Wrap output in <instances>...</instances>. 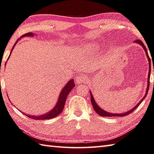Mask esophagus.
Masks as SVG:
<instances>
[{"label":"esophagus","mask_w":154,"mask_h":154,"mask_svg":"<svg viewBox=\"0 0 154 154\" xmlns=\"http://www.w3.org/2000/svg\"><path fill=\"white\" fill-rule=\"evenodd\" d=\"M87 77H88V76H86V75H82V76L81 77H77L76 79H75V81H76V82L77 83H85L86 82Z\"/></svg>","instance_id":"1"}]
</instances>
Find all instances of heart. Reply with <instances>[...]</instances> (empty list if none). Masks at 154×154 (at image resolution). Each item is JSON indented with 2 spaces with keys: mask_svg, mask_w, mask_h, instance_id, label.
<instances>
[{
  "mask_svg": "<svg viewBox=\"0 0 154 154\" xmlns=\"http://www.w3.org/2000/svg\"><path fill=\"white\" fill-rule=\"evenodd\" d=\"M87 48H88V47H85V49H87Z\"/></svg>",
  "mask_w": 154,
  "mask_h": 154,
  "instance_id": "1",
  "label": "heart"
}]
</instances>
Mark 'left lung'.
Returning <instances> with one entry per match:
<instances>
[{"mask_svg":"<svg viewBox=\"0 0 154 154\" xmlns=\"http://www.w3.org/2000/svg\"><path fill=\"white\" fill-rule=\"evenodd\" d=\"M135 42L139 44H140V45L143 47V48L144 49L145 52V54H146V56L147 57V59H148V61H149V74H148V80H147V89H146V92H145V96L143 97L141 100V101L139 102L137 104L135 107H133L131 110H130L129 111H127V112H124V113H120V114H113V113H110V112H106L105 110H103V109H102L100 107V106L97 104V103L96 102V101H95V100L93 96H92V94L91 93L90 91V95H91V104H92V106L94 107V110L96 112L97 114H98L100 116H127L128 115V114H129L130 113L132 112H133L134 110H135V109L138 107V106L140 105L141 103L143 102V100L145 98V97H146L147 94L148 93V90H149V78H150V72H151V60H150V58L149 57V55H148V52H147V48L145 46L144 44L142 42V41L140 40H136L135 41ZM153 72H154V69H153Z\"/></svg>","mask_w":154,"mask_h":154,"instance_id":"obj_1","label":"left lung"}]
</instances>
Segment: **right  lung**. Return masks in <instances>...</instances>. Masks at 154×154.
<instances>
[{
	"label": "right lung",
	"mask_w": 154,
	"mask_h": 154,
	"mask_svg": "<svg viewBox=\"0 0 154 154\" xmlns=\"http://www.w3.org/2000/svg\"><path fill=\"white\" fill-rule=\"evenodd\" d=\"M26 36H30V37H33V33H27L26 34H24L21 36V37H26ZM19 40V39H18L16 41V42L15 44V45L13 46V48L11 49V51L10 53V55L9 58L10 57L11 52L13 51V49L14 48V47L16 45V44L17 43V42ZM75 87V83H74V80L73 79H71L69 80V82L68 83H66V84L65 86L64 87L63 89L61 91L60 94L59 95V97H58V101H57V104L54 106V107L51 110L49 111L48 112H47L44 114H42V115H40V116H33V115H27L28 117L31 119H35V120H48L50 119H53L54 117L57 116L58 114H60L61 113V112L63 111L64 107H65V102H66V99L67 97L69 94L70 93L72 88ZM24 114H26L23 112H22Z\"/></svg>",
	"instance_id": "1"
}]
</instances>
